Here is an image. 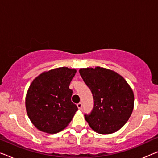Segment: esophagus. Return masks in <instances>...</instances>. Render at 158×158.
<instances>
[{
    "label": "esophagus",
    "mask_w": 158,
    "mask_h": 158,
    "mask_svg": "<svg viewBox=\"0 0 158 158\" xmlns=\"http://www.w3.org/2000/svg\"><path fill=\"white\" fill-rule=\"evenodd\" d=\"M77 107H78L79 110H81L82 107V102H79L78 104H77Z\"/></svg>",
    "instance_id": "esophagus-1"
}]
</instances>
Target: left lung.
I'll list each match as a JSON object with an SVG mask.
<instances>
[{
  "instance_id": "obj_1",
  "label": "left lung",
  "mask_w": 158,
  "mask_h": 158,
  "mask_svg": "<svg viewBox=\"0 0 158 158\" xmlns=\"http://www.w3.org/2000/svg\"><path fill=\"white\" fill-rule=\"evenodd\" d=\"M79 72L93 94V110L85 114L89 127L100 134L117 131L133 110L131 88L123 77L110 70L96 67L81 69Z\"/></svg>"
}]
</instances>
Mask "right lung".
Here are the masks:
<instances>
[{"mask_svg": "<svg viewBox=\"0 0 158 158\" xmlns=\"http://www.w3.org/2000/svg\"><path fill=\"white\" fill-rule=\"evenodd\" d=\"M76 71L66 67L43 73L31 82L26 96L27 115L39 130L56 133L71 122L78 110L72 102L70 83Z\"/></svg>", "mask_w": 158, "mask_h": 158, "instance_id": "right-lung-1", "label": "right lung"}]
</instances>
